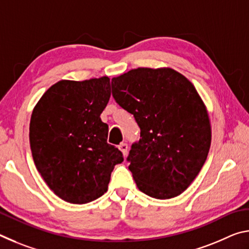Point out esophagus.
<instances>
[{"instance_id": "obj_1", "label": "esophagus", "mask_w": 249, "mask_h": 249, "mask_svg": "<svg viewBox=\"0 0 249 249\" xmlns=\"http://www.w3.org/2000/svg\"><path fill=\"white\" fill-rule=\"evenodd\" d=\"M119 149L122 151V153H123L124 157L128 153V146H127V144H126V142H121V144L119 145Z\"/></svg>"}]
</instances>
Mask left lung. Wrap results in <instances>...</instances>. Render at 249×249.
I'll list each match as a JSON object with an SVG mask.
<instances>
[{"mask_svg":"<svg viewBox=\"0 0 249 249\" xmlns=\"http://www.w3.org/2000/svg\"><path fill=\"white\" fill-rule=\"evenodd\" d=\"M112 94L141 128L127 157L137 188L159 200L181 195L203 167L212 138L195 86L171 68H137L112 79Z\"/></svg>","mask_w":249,"mask_h":249,"instance_id":"8db88e82","label":"left lung"}]
</instances>
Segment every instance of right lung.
<instances>
[{
  "label": "right lung",
  "instance_id": "add662e5",
  "mask_svg": "<svg viewBox=\"0 0 249 249\" xmlns=\"http://www.w3.org/2000/svg\"><path fill=\"white\" fill-rule=\"evenodd\" d=\"M111 96L108 77L60 80L33 109L29 142L34 162L50 190L66 202L84 204L107 191L123 154L107 144L101 113Z\"/></svg>",
  "mask_w": 249,
  "mask_h": 249
}]
</instances>
